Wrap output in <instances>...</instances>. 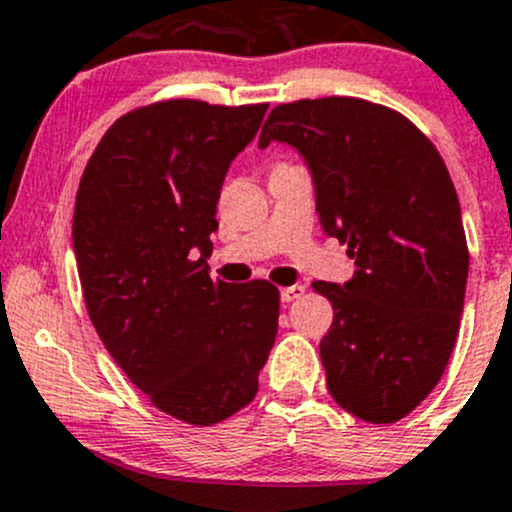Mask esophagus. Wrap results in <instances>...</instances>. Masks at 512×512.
Returning a JSON list of instances; mask_svg holds the SVG:
<instances>
[{
    "instance_id": "1",
    "label": "esophagus",
    "mask_w": 512,
    "mask_h": 512,
    "mask_svg": "<svg viewBox=\"0 0 512 512\" xmlns=\"http://www.w3.org/2000/svg\"><path fill=\"white\" fill-rule=\"evenodd\" d=\"M303 293H305V286H300V283H293V286L281 288V300H283V303H293V300H298Z\"/></svg>"
}]
</instances>
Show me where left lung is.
I'll list each match as a JSON object with an SVG mask.
<instances>
[{
	"mask_svg": "<svg viewBox=\"0 0 512 512\" xmlns=\"http://www.w3.org/2000/svg\"><path fill=\"white\" fill-rule=\"evenodd\" d=\"M308 165L320 226L355 258L350 281H315L335 318L320 340L333 399L372 424L414 412L444 374L468 281L461 207L444 160L397 110L360 98L276 105L258 147Z\"/></svg>",
	"mask_w": 512,
	"mask_h": 512,
	"instance_id": "obj_1",
	"label": "left lung"
}]
</instances>
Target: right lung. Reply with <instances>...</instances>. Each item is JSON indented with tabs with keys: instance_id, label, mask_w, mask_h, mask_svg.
<instances>
[{
	"instance_id": "1",
	"label": "right lung",
	"mask_w": 512,
	"mask_h": 512,
	"mask_svg": "<svg viewBox=\"0 0 512 512\" xmlns=\"http://www.w3.org/2000/svg\"><path fill=\"white\" fill-rule=\"evenodd\" d=\"M261 105L165 100L115 120L83 170L73 251L88 315L130 382L194 426L258 392L278 333V288L212 281L209 236L234 157Z\"/></svg>"
}]
</instances>
